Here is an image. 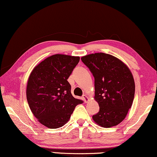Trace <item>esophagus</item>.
<instances>
[{"label":"esophagus","instance_id":"obj_1","mask_svg":"<svg viewBox=\"0 0 157 157\" xmlns=\"http://www.w3.org/2000/svg\"><path fill=\"white\" fill-rule=\"evenodd\" d=\"M82 98H83V101H84V102H85V103H86V102L88 101V98L87 97V95H83V96H82Z\"/></svg>","mask_w":157,"mask_h":157}]
</instances>
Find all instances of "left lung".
<instances>
[{"mask_svg":"<svg viewBox=\"0 0 157 157\" xmlns=\"http://www.w3.org/2000/svg\"><path fill=\"white\" fill-rule=\"evenodd\" d=\"M81 61L95 80L94 98L100 109L93 119L103 128L116 126L133 103L135 85L130 70L122 61L105 53L88 54Z\"/></svg>","mask_w":157,"mask_h":157,"instance_id":"8db88e82","label":"left lung"}]
</instances>
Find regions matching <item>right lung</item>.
<instances>
[{
  "mask_svg": "<svg viewBox=\"0 0 157 157\" xmlns=\"http://www.w3.org/2000/svg\"><path fill=\"white\" fill-rule=\"evenodd\" d=\"M79 60V56L54 54L36 66L29 75L26 90L29 108L48 128L62 127L75 107L83 103L71 95L67 81Z\"/></svg>",
  "mask_w": 157,
  "mask_h": 157,
  "instance_id": "1",
  "label": "right lung"
}]
</instances>
